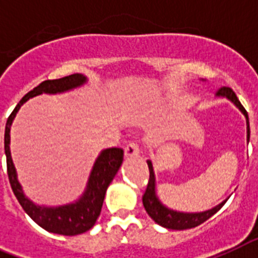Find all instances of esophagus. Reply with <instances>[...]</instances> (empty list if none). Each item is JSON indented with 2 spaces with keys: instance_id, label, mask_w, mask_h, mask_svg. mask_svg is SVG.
<instances>
[{
  "instance_id": "esophagus-1",
  "label": "esophagus",
  "mask_w": 258,
  "mask_h": 258,
  "mask_svg": "<svg viewBox=\"0 0 258 258\" xmlns=\"http://www.w3.org/2000/svg\"><path fill=\"white\" fill-rule=\"evenodd\" d=\"M139 146L136 143H130L125 146L124 148V156L125 158H135L139 156Z\"/></svg>"
}]
</instances>
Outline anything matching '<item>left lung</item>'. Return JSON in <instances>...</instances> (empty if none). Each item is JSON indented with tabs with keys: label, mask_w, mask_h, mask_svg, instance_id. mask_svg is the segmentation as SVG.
Segmentation results:
<instances>
[{
	"label": "left lung",
	"mask_w": 258,
	"mask_h": 258,
	"mask_svg": "<svg viewBox=\"0 0 258 258\" xmlns=\"http://www.w3.org/2000/svg\"><path fill=\"white\" fill-rule=\"evenodd\" d=\"M202 81H204V79H202ZM216 95L220 96V98H227L228 100H231L232 103L244 114L245 119H246V140L249 142L250 130H249L248 112L242 107V104L237 99V96L233 93V90L229 89V87H223V89H220L217 91ZM147 164L148 169H150V180H148L147 189H146L143 195L144 209H146L148 216L154 220L155 223L167 228V229L184 231V229H190V228L198 227V225L203 224L204 221H207L209 217H212L227 202V200H224V202H221L216 207H213V208L208 209V211H203V212H179V211H173V209L165 207L160 202V199L158 198V195H156V179H155L152 162L147 160Z\"/></svg>",
	"instance_id": "8db88e82"
}]
</instances>
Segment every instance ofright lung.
Returning <instances> with one entry per match:
<instances>
[{
	"label": "right lung",
	"mask_w": 258,
	"mask_h": 258,
	"mask_svg": "<svg viewBox=\"0 0 258 258\" xmlns=\"http://www.w3.org/2000/svg\"><path fill=\"white\" fill-rule=\"evenodd\" d=\"M86 82H87V78L83 74H73L60 79L42 82L41 85L31 90L30 93H27L20 100V103L17 104L13 112L8 118L5 127V155L6 164H8V176H9L10 185L17 200L20 202L25 212L34 220L39 227L47 232L63 234V236L85 233L94 227L102 211L106 190L122 165L123 155H124L123 150L114 147L106 148L100 152L90 172L85 192L77 202L58 205V207L38 205L31 202L24 194L22 185L17 177L16 167H14L12 154H10V127L21 106L30 98H34L41 94L66 93L70 90L78 89L85 85Z\"/></svg>",
	"instance_id": "right-lung-1"
}]
</instances>
